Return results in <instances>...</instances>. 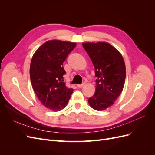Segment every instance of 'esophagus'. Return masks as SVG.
Masks as SVG:
<instances>
[{"instance_id": "obj_1", "label": "esophagus", "mask_w": 155, "mask_h": 155, "mask_svg": "<svg viewBox=\"0 0 155 155\" xmlns=\"http://www.w3.org/2000/svg\"><path fill=\"white\" fill-rule=\"evenodd\" d=\"M84 85H85V83H82V84H79V85H77V87L78 88H82Z\"/></svg>"}]
</instances>
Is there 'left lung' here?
I'll list each match as a JSON object with an SVG mask.
<instances>
[{"label":"left lung","instance_id":"1","mask_svg":"<svg viewBox=\"0 0 155 155\" xmlns=\"http://www.w3.org/2000/svg\"><path fill=\"white\" fill-rule=\"evenodd\" d=\"M95 68V94L88 101L92 109L103 110L114 104L124 88L125 64L121 54L107 43L82 44Z\"/></svg>","mask_w":155,"mask_h":155}]
</instances>
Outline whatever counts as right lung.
<instances>
[{"instance_id":"1","label":"right lung","mask_w":155,"mask_h":155,"mask_svg":"<svg viewBox=\"0 0 155 155\" xmlns=\"http://www.w3.org/2000/svg\"><path fill=\"white\" fill-rule=\"evenodd\" d=\"M76 43L51 40L37 49L31 59L30 75L32 87L43 105L55 112L67 106L73 92L63 81V62Z\"/></svg>"}]
</instances>
